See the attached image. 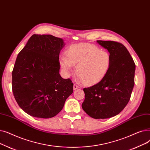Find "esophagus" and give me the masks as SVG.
I'll list each match as a JSON object with an SVG mask.
<instances>
[{
    "instance_id": "obj_1",
    "label": "esophagus",
    "mask_w": 150,
    "mask_h": 150,
    "mask_svg": "<svg viewBox=\"0 0 150 150\" xmlns=\"http://www.w3.org/2000/svg\"><path fill=\"white\" fill-rule=\"evenodd\" d=\"M79 88V87L78 86V85H77V84H76V83H74V85H73V89L75 90H76V89H77V88Z\"/></svg>"
}]
</instances>
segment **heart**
Masks as SVG:
<instances>
[{
    "label": "heart",
    "mask_w": 150,
    "mask_h": 150,
    "mask_svg": "<svg viewBox=\"0 0 150 150\" xmlns=\"http://www.w3.org/2000/svg\"><path fill=\"white\" fill-rule=\"evenodd\" d=\"M59 62L67 74L71 72V66H76V73L86 85H93L100 82L110 69L112 57L109 51L98 46L81 42L69 46Z\"/></svg>",
    "instance_id": "1"
}]
</instances>
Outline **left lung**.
<instances>
[{
  "label": "left lung",
  "mask_w": 150,
  "mask_h": 150,
  "mask_svg": "<svg viewBox=\"0 0 150 150\" xmlns=\"http://www.w3.org/2000/svg\"><path fill=\"white\" fill-rule=\"evenodd\" d=\"M112 57L110 69L98 83L84 88L83 110L95 119L109 118L122 112L129 102L134 85L135 63L126 47L119 42L98 40Z\"/></svg>",
  "instance_id": "obj_1"
}]
</instances>
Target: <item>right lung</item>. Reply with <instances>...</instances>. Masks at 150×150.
I'll return each instance as SVG.
<instances>
[{
    "label": "right lung",
    "instance_id": "right-lung-1",
    "mask_svg": "<svg viewBox=\"0 0 150 150\" xmlns=\"http://www.w3.org/2000/svg\"><path fill=\"white\" fill-rule=\"evenodd\" d=\"M63 40L33 35L18 54L12 71L13 93L19 106L32 117L49 118L62 110L73 83L59 74Z\"/></svg>",
    "mask_w": 150,
    "mask_h": 150
}]
</instances>
